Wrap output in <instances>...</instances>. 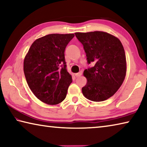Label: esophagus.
Instances as JSON below:
<instances>
[{"label":"esophagus","mask_w":147,"mask_h":147,"mask_svg":"<svg viewBox=\"0 0 147 147\" xmlns=\"http://www.w3.org/2000/svg\"><path fill=\"white\" fill-rule=\"evenodd\" d=\"M82 72H79V73L75 74V76H76V77H79V76H80L82 75Z\"/></svg>","instance_id":"34e87169"}]
</instances>
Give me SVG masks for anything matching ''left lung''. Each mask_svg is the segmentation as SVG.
Here are the masks:
<instances>
[{"instance_id":"8db88e82","label":"left lung","mask_w":147,"mask_h":147,"mask_svg":"<svg viewBox=\"0 0 147 147\" xmlns=\"http://www.w3.org/2000/svg\"><path fill=\"white\" fill-rule=\"evenodd\" d=\"M83 45L88 64L84 75L88 82L82 88L84 96L94 102L113 96L121 86L126 73L125 52L120 40L104 32L75 33Z\"/></svg>"}]
</instances>
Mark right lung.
Returning <instances> with one entry per match:
<instances>
[{
	"mask_svg": "<svg viewBox=\"0 0 147 147\" xmlns=\"http://www.w3.org/2000/svg\"><path fill=\"white\" fill-rule=\"evenodd\" d=\"M73 34H49L36 39L24 59V73L32 93L50 105L66 97L72 76L67 71L65 49Z\"/></svg>",
	"mask_w": 147,
	"mask_h": 147,
	"instance_id": "1",
	"label": "right lung"
}]
</instances>
